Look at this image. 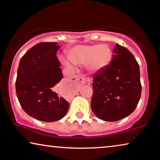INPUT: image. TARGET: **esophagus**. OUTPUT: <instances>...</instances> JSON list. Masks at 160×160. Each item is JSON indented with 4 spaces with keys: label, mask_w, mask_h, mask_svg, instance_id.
<instances>
[{
    "label": "esophagus",
    "mask_w": 160,
    "mask_h": 160,
    "mask_svg": "<svg viewBox=\"0 0 160 160\" xmlns=\"http://www.w3.org/2000/svg\"><path fill=\"white\" fill-rule=\"evenodd\" d=\"M75 78H76L75 80L76 82L78 84L80 85V86H82V85H84L86 82V77L82 75V74H78V75H76Z\"/></svg>",
    "instance_id": "1"
}]
</instances>
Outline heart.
<instances>
[{"label":"heart","instance_id":"heart-1","mask_svg":"<svg viewBox=\"0 0 160 160\" xmlns=\"http://www.w3.org/2000/svg\"><path fill=\"white\" fill-rule=\"evenodd\" d=\"M67 56L74 64L86 63L88 70L97 72L105 69L111 62L112 51L107 44L77 45L67 51ZM63 63L71 67L67 61H63Z\"/></svg>","mask_w":160,"mask_h":160}]
</instances>
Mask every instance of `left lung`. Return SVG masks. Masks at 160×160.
<instances>
[{
	"mask_svg": "<svg viewBox=\"0 0 160 160\" xmlns=\"http://www.w3.org/2000/svg\"><path fill=\"white\" fill-rule=\"evenodd\" d=\"M111 62L93 77L91 110L98 118L116 121L130 115L141 96L139 64L128 49L116 44Z\"/></svg>",
	"mask_w": 160,
	"mask_h": 160,
	"instance_id": "1",
	"label": "left lung"
}]
</instances>
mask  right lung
<instances>
[{"label":"right lung","mask_w":160,"mask_h":160,"mask_svg":"<svg viewBox=\"0 0 160 160\" xmlns=\"http://www.w3.org/2000/svg\"><path fill=\"white\" fill-rule=\"evenodd\" d=\"M56 42H40L21 58L15 88L23 110L33 118L45 122L60 120L67 114L69 104L55 91L63 78L57 58Z\"/></svg>","instance_id":"obj_1"}]
</instances>
